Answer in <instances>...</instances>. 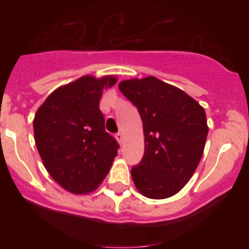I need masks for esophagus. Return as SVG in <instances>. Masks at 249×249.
<instances>
[{
    "mask_svg": "<svg viewBox=\"0 0 249 249\" xmlns=\"http://www.w3.org/2000/svg\"><path fill=\"white\" fill-rule=\"evenodd\" d=\"M116 138H117L118 143H121V144L123 143V133H122V132H118V133H116Z\"/></svg>",
    "mask_w": 249,
    "mask_h": 249,
    "instance_id": "esophagus-1",
    "label": "esophagus"
}]
</instances>
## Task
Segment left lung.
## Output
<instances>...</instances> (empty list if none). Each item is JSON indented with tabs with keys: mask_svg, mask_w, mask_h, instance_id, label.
I'll return each mask as SVG.
<instances>
[{
	"mask_svg": "<svg viewBox=\"0 0 249 249\" xmlns=\"http://www.w3.org/2000/svg\"><path fill=\"white\" fill-rule=\"evenodd\" d=\"M118 87L143 123L144 156L131 169L136 188L147 198L172 197L190 181L203 155L208 135L204 108L153 76L122 81Z\"/></svg>",
	"mask_w": 249,
	"mask_h": 249,
	"instance_id": "left-lung-1",
	"label": "left lung"
}]
</instances>
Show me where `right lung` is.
Masks as SVG:
<instances>
[{
  "mask_svg": "<svg viewBox=\"0 0 249 249\" xmlns=\"http://www.w3.org/2000/svg\"><path fill=\"white\" fill-rule=\"evenodd\" d=\"M116 82L114 76H83L52 92L35 114V141L43 166L68 192L96 190L117 156L120 146L106 132L100 109L103 89Z\"/></svg>",
  "mask_w": 249,
  "mask_h": 249,
  "instance_id": "obj_1",
  "label": "right lung"
}]
</instances>
